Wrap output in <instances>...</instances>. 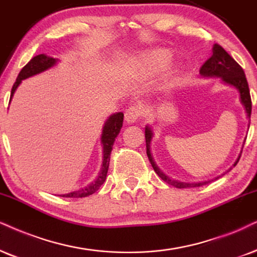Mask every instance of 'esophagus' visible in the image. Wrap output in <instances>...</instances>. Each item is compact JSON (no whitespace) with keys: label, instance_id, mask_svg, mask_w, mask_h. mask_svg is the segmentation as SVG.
I'll return each instance as SVG.
<instances>
[{"label":"esophagus","instance_id":"34e87169","mask_svg":"<svg viewBox=\"0 0 257 257\" xmlns=\"http://www.w3.org/2000/svg\"><path fill=\"white\" fill-rule=\"evenodd\" d=\"M142 110L140 106H131L125 110L124 112V119L126 123H135L141 116Z\"/></svg>","mask_w":257,"mask_h":257}]
</instances>
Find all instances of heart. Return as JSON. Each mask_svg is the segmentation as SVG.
I'll list each match as a JSON object with an SVG mask.
<instances>
[{
    "instance_id": "heart-1",
    "label": "heart",
    "mask_w": 257,
    "mask_h": 257,
    "mask_svg": "<svg viewBox=\"0 0 257 257\" xmlns=\"http://www.w3.org/2000/svg\"><path fill=\"white\" fill-rule=\"evenodd\" d=\"M172 60V53L165 48H158L142 54L139 63L149 73H158L164 71Z\"/></svg>"
}]
</instances>
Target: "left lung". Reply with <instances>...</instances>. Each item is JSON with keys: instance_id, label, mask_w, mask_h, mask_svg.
I'll return each mask as SVG.
<instances>
[{"instance_id": "left-lung-1", "label": "left lung", "mask_w": 257, "mask_h": 257, "mask_svg": "<svg viewBox=\"0 0 257 257\" xmlns=\"http://www.w3.org/2000/svg\"><path fill=\"white\" fill-rule=\"evenodd\" d=\"M199 73L203 78H219L220 82H222L223 84L235 87V89L238 91L239 102H241L242 106L244 108L246 118L250 121V115H251V98H250L249 86H248V82H246L244 71H243L242 67L236 63L235 59L230 56L228 52L224 50L222 46H219V45H217V44L213 45L212 56H211L209 59L204 63L203 66L200 67ZM249 121H248V129L250 125ZM153 136H154V133H153L152 126L147 124L145 128L147 157L149 159V161H151V165L153 166V168H154L155 173H157L162 180H165L167 184H170V185H172V186H174L177 188L198 187V186H201V185H205L207 183H210V181H212V180H206V181H199V183H186V181L175 180V179H173V178L168 177V175L158 166L157 162H155V160H154V157H153V153H152ZM241 153H242V151H241ZM241 153H239L238 158L236 159V161L233 162L232 167H235L237 165V162H238L239 158H241ZM232 167H230L226 172H229ZM219 177H217L216 179H218Z\"/></svg>"}]
</instances>
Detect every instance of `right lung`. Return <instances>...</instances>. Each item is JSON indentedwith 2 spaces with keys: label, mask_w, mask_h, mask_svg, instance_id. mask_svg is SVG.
Masks as SVG:
<instances>
[{
  "label": "right lung",
  "mask_w": 257,
  "mask_h": 257,
  "mask_svg": "<svg viewBox=\"0 0 257 257\" xmlns=\"http://www.w3.org/2000/svg\"><path fill=\"white\" fill-rule=\"evenodd\" d=\"M59 63V59H56V58L47 56V54H39V56H35L29 60V63L26 65L20 71L18 78H16V82L14 83L12 89L11 93V100L14 96L16 89H18L19 85L22 83V80L27 79L29 77L37 76L39 73L45 72V71L52 69L56 65ZM123 125V112H115L111 113L106 121L104 122V125H103L102 129V135H100V146H102V166H100V170L97 174V178L92 183L86 185L85 187L79 188V190L72 191V192L61 194V197L66 198H83L87 197L90 194H93L98 188L102 186L103 183H104L106 179V173H108L109 168V162H110V154H111L113 142H115V139L117 138V135L121 132V128Z\"/></svg>",
  "instance_id": "add662e5"
}]
</instances>
